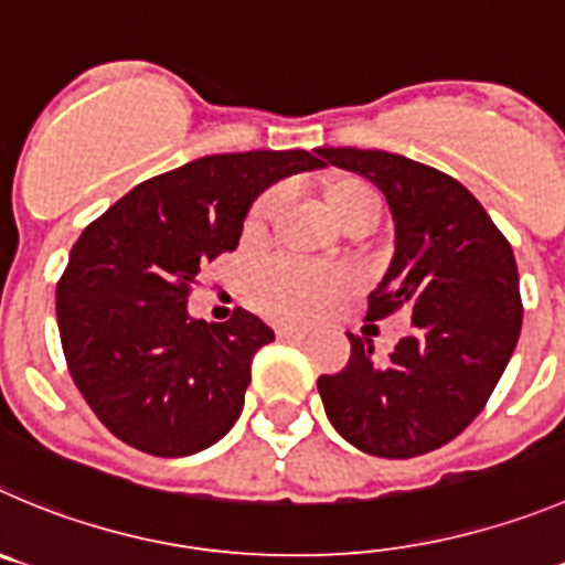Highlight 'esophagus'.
<instances>
[{
    "mask_svg": "<svg viewBox=\"0 0 565 565\" xmlns=\"http://www.w3.org/2000/svg\"><path fill=\"white\" fill-rule=\"evenodd\" d=\"M276 334L281 337V340H303V337H307L309 331L300 329V326H278Z\"/></svg>",
    "mask_w": 565,
    "mask_h": 565,
    "instance_id": "1",
    "label": "esophagus"
}]
</instances>
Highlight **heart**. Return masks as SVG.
<instances>
[{
    "mask_svg": "<svg viewBox=\"0 0 565 565\" xmlns=\"http://www.w3.org/2000/svg\"><path fill=\"white\" fill-rule=\"evenodd\" d=\"M326 209L342 228L356 220H379L382 200L371 183L360 178H340L326 186ZM276 194L267 192L253 203L245 220V234L256 236L267 228ZM356 281L340 267H309L298 262H276L256 278V303L284 320H318L329 315L342 298L354 292Z\"/></svg>",
    "mask_w": 565,
    "mask_h": 565,
    "instance_id": "b5f03b06",
    "label": "heart"
}]
</instances>
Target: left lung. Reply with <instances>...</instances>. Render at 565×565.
<instances>
[{"mask_svg":"<svg viewBox=\"0 0 565 565\" xmlns=\"http://www.w3.org/2000/svg\"><path fill=\"white\" fill-rule=\"evenodd\" d=\"M315 152L376 183L393 214L395 253L367 295V320L413 312V334L387 360L348 334V365L318 379L326 415L365 455L407 460L440 449L482 413L519 342L513 247L479 200L435 167L356 147Z\"/></svg>","mask_w":565,"mask_h":565,"instance_id":"obj_1","label":"left lung"}]
</instances>
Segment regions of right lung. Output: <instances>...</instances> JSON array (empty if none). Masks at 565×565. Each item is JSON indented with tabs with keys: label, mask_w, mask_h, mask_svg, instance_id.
<instances>
[{
	"label": "right lung",
	"mask_w": 565,
	"mask_h": 565,
	"mask_svg": "<svg viewBox=\"0 0 565 565\" xmlns=\"http://www.w3.org/2000/svg\"><path fill=\"white\" fill-rule=\"evenodd\" d=\"M326 167L307 150L223 152L150 178L94 220L57 281V329L77 390L134 449L186 457L236 424L270 326L236 309L189 318L200 265L236 250L253 200Z\"/></svg>",
	"instance_id": "add662e5"
}]
</instances>
